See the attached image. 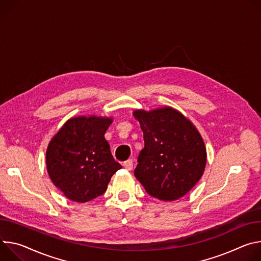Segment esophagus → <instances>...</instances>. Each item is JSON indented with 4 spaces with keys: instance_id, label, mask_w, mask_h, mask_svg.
Segmentation results:
<instances>
[{
    "instance_id": "esophagus-1",
    "label": "esophagus",
    "mask_w": 261,
    "mask_h": 261,
    "mask_svg": "<svg viewBox=\"0 0 261 261\" xmlns=\"http://www.w3.org/2000/svg\"><path fill=\"white\" fill-rule=\"evenodd\" d=\"M122 165H123V167H124L126 170H128V171L133 170V167H134V165H133V160H127V161H125Z\"/></svg>"
}]
</instances>
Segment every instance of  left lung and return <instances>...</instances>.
<instances>
[{
  "label": "left lung",
  "instance_id": "8db88e82",
  "mask_svg": "<svg viewBox=\"0 0 261 261\" xmlns=\"http://www.w3.org/2000/svg\"><path fill=\"white\" fill-rule=\"evenodd\" d=\"M133 114L144 137L136 178L159 200L184 197L203 175L206 165V148L198 129L171 107Z\"/></svg>",
  "mask_w": 261,
  "mask_h": 261
}]
</instances>
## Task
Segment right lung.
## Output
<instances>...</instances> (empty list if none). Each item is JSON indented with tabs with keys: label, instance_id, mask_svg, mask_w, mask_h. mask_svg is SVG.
<instances>
[{
	"label": "right lung",
	"instance_id": "right-lung-1",
	"mask_svg": "<svg viewBox=\"0 0 261 261\" xmlns=\"http://www.w3.org/2000/svg\"><path fill=\"white\" fill-rule=\"evenodd\" d=\"M113 119L79 116L68 119L50 140L46 169L53 184L72 201L102 195L121 165L115 162L105 134Z\"/></svg>",
	"mask_w": 261,
	"mask_h": 261
}]
</instances>
